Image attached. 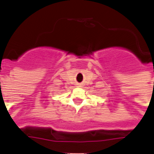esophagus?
Wrapping results in <instances>:
<instances>
[{
	"mask_svg": "<svg viewBox=\"0 0 154 154\" xmlns=\"http://www.w3.org/2000/svg\"><path fill=\"white\" fill-rule=\"evenodd\" d=\"M80 87H81V86H80Z\"/></svg>",
	"mask_w": 154,
	"mask_h": 154,
	"instance_id": "34e87169",
	"label": "esophagus"
}]
</instances>
